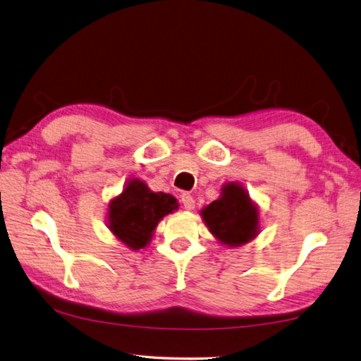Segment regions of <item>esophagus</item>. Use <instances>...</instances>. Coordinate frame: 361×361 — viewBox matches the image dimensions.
<instances>
[{
	"mask_svg": "<svg viewBox=\"0 0 361 361\" xmlns=\"http://www.w3.org/2000/svg\"><path fill=\"white\" fill-rule=\"evenodd\" d=\"M181 203H183V207H185L186 209H194V207H195V200H194V197L189 192H183L181 194Z\"/></svg>",
	"mask_w": 361,
	"mask_h": 361,
	"instance_id": "esophagus-1",
	"label": "esophagus"
}]
</instances>
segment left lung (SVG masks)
Masks as SVG:
<instances>
[{
  "label": "left lung",
  "instance_id": "left-lung-1",
  "mask_svg": "<svg viewBox=\"0 0 361 361\" xmlns=\"http://www.w3.org/2000/svg\"><path fill=\"white\" fill-rule=\"evenodd\" d=\"M205 221L216 238L228 246H240L259 233V212L243 186L228 183L221 197L202 209Z\"/></svg>",
  "mask_w": 361,
  "mask_h": 361
}]
</instances>
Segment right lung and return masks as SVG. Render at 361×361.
I'll return each mask as SVG.
<instances>
[{
  "mask_svg": "<svg viewBox=\"0 0 361 361\" xmlns=\"http://www.w3.org/2000/svg\"><path fill=\"white\" fill-rule=\"evenodd\" d=\"M178 208L170 194L149 191L145 183L130 180L109 205V228L130 249H142L152 240L164 216Z\"/></svg>",
  "mask_w": 361,
  "mask_h": 361,
  "instance_id": "add662e5",
  "label": "right lung"
}]
</instances>
